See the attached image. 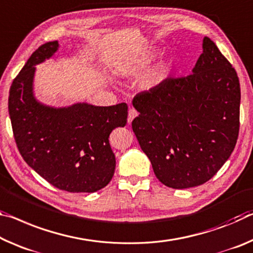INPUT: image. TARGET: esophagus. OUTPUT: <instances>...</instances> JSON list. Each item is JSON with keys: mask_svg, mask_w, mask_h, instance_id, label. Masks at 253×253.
Masks as SVG:
<instances>
[{"mask_svg": "<svg viewBox=\"0 0 253 253\" xmlns=\"http://www.w3.org/2000/svg\"><path fill=\"white\" fill-rule=\"evenodd\" d=\"M138 112L136 111V109H134V108H130L129 110H128V124H130L131 122H133V119L135 117H137Z\"/></svg>", "mask_w": 253, "mask_h": 253, "instance_id": "obj_1", "label": "esophagus"}]
</instances>
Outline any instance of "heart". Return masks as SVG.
I'll return each mask as SVG.
<instances>
[{
    "label": "heart",
    "instance_id": "b5f03b06",
    "mask_svg": "<svg viewBox=\"0 0 253 253\" xmlns=\"http://www.w3.org/2000/svg\"><path fill=\"white\" fill-rule=\"evenodd\" d=\"M162 78H163V75H162V73H158L156 74L153 79H152V81H151V84L152 85H154V84H158L160 81H161L162 80Z\"/></svg>",
    "mask_w": 253,
    "mask_h": 253
}]
</instances>
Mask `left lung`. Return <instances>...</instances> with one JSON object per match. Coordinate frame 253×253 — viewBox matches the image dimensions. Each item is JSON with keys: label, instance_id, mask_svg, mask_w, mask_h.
<instances>
[{"label": "left lung", "instance_id": "1", "mask_svg": "<svg viewBox=\"0 0 253 253\" xmlns=\"http://www.w3.org/2000/svg\"><path fill=\"white\" fill-rule=\"evenodd\" d=\"M203 48L192 74L168 76L133 99L136 138L156 178L174 189L213 178L239 137L238 74L213 40L204 38Z\"/></svg>", "mask_w": 253, "mask_h": 253}]
</instances>
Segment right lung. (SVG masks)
I'll list each match as a JSON object with an SVG mask.
<instances>
[{"label": "right lung", "mask_w": 253, "mask_h": 253, "mask_svg": "<svg viewBox=\"0 0 253 253\" xmlns=\"http://www.w3.org/2000/svg\"><path fill=\"white\" fill-rule=\"evenodd\" d=\"M57 47L55 40L37 48L11 84L9 115L14 141L28 166L54 187L94 192L106 187L115 173L109 135L126 125L128 106L78 103L55 109L36 101L35 65L50 57Z\"/></svg>", "instance_id": "add662e5"}]
</instances>
